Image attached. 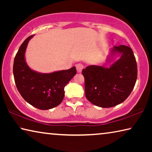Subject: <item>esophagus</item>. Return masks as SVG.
<instances>
[{
  "label": "esophagus",
  "instance_id": "1",
  "mask_svg": "<svg viewBox=\"0 0 152 152\" xmlns=\"http://www.w3.org/2000/svg\"><path fill=\"white\" fill-rule=\"evenodd\" d=\"M76 70L78 72H81L82 69L84 68V66L82 65V64H77L76 65Z\"/></svg>",
  "mask_w": 152,
  "mask_h": 152
}]
</instances>
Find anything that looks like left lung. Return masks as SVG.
<instances>
[{"label": "left lung", "mask_w": 152, "mask_h": 152, "mask_svg": "<svg viewBox=\"0 0 152 152\" xmlns=\"http://www.w3.org/2000/svg\"><path fill=\"white\" fill-rule=\"evenodd\" d=\"M111 53H119L121 57L109 68L91 65L82 72L86 99L100 107L121 103L129 96L137 80V62L132 48L124 45L114 46Z\"/></svg>", "instance_id": "obj_1"}]
</instances>
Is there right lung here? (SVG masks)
I'll list each match as a JSON object with an SVG mask.
<instances>
[{"mask_svg": "<svg viewBox=\"0 0 152 152\" xmlns=\"http://www.w3.org/2000/svg\"><path fill=\"white\" fill-rule=\"evenodd\" d=\"M25 39L15 57L13 74L16 86L28 103L41 110L57 107L63 101L64 87L76 74V67L50 74L36 72L28 67L25 53L29 39Z\"/></svg>", "mask_w": 152, "mask_h": 152, "instance_id": "right-lung-1", "label": "right lung"}]
</instances>
